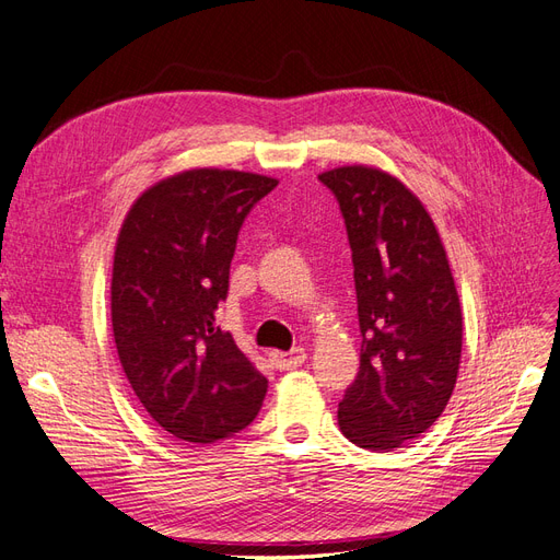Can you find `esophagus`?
<instances>
[{
    "mask_svg": "<svg viewBox=\"0 0 560 560\" xmlns=\"http://www.w3.org/2000/svg\"><path fill=\"white\" fill-rule=\"evenodd\" d=\"M268 360L276 369H296L303 362H306V350L294 348L292 352H280V350H270Z\"/></svg>",
    "mask_w": 560,
    "mask_h": 560,
    "instance_id": "esophagus-1",
    "label": "esophagus"
}]
</instances>
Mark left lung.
Returning <instances> with one entry per match:
<instances>
[{"instance_id": "obj_1", "label": "left lung", "mask_w": 560, "mask_h": 560, "mask_svg": "<svg viewBox=\"0 0 560 560\" xmlns=\"http://www.w3.org/2000/svg\"><path fill=\"white\" fill-rule=\"evenodd\" d=\"M341 206L362 329L360 374L338 404L352 444L393 451L444 413L463 354V311L420 198L376 165L317 175Z\"/></svg>"}]
</instances>
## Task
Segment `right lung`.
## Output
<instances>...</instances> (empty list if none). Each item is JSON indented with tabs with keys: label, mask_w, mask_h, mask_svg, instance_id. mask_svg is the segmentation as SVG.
<instances>
[{
	"label": "right lung",
	"mask_w": 560,
	"mask_h": 560,
	"mask_svg": "<svg viewBox=\"0 0 560 560\" xmlns=\"http://www.w3.org/2000/svg\"><path fill=\"white\" fill-rule=\"evenodd\" d=\"M276 177L191 167L130 206L114 247L112 329L124 374L167 434L212 444L245 430L268 381L217 327L238 231Z\"/></svg>",
	"instance_id": "right-lung-1"
}]
</instances>
